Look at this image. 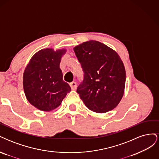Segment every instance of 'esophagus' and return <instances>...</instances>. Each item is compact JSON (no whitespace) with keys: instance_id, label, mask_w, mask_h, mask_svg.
<instances>
[{"instance_id":"34e87169","label":"esophagus","mask_w":159,"mask_h":159,"mask_svg":"<svg viewBox=\"0 0 159 159\" xmlns=\"http://www.w3.org/2000/svg\"><path fill=\"white\" fill-rule=\"evenodd\" d=\"M70 87H71L72 90H75L77 88V84H76L75 81H72V82H71L70 84Z\"/></svg>"}]
</instances>
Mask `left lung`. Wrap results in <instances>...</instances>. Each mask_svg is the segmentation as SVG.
<instances>
[{"label": "left lung", "mask_w": 159, "mask_h": 159, "mask_svg": "<svg viewBox=\"0 0 159 159\" xmlns=\"http://www.w3.org/2000/svg\"><path fill=\"white\" fill-rule=\"evenodd\" d=\"M84 71V80L77 93L89 109L106 113L121 100L126 73L117 53L95 40L82 43L74 48Z\"/></svg>", "instance_id": "1"}]
</instances>
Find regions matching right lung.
I'll return each mask as SVG.
<instances>
[{
    "instance_id": "add662e5",
    "label": "right lung",
    "mask_w": 159,
    "mask_h": 159,
    "mask_svg": "<svg viewBox=\"0 0 159 159\" xmlns=\"http://www.w3.org/2000/svg\"><path fill=\"white\" fill-rule=\"evenodd\" d=\"M66 52L43 49L33 56L24 72L23 88L26 97L37 109L50 111L61 104L71 91L63 80L60 68L61 58Z\"/></svg>"
}]
</instances>
